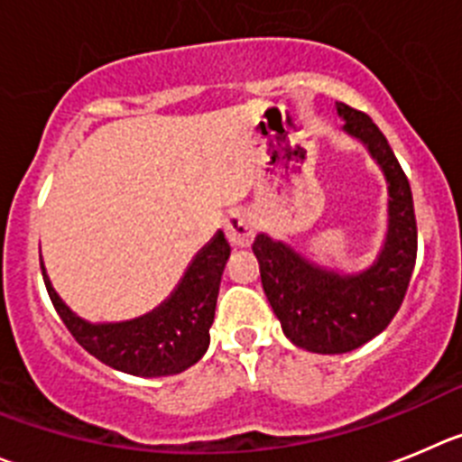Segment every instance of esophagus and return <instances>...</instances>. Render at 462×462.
<instances>
[{
  "label": "esophagus",
  "mask_w": 462,
  "mask_h": 462,
  "mask_svg": "<svg viewBox=\"0 0 462 462\" xmlns=\"http://www.w3.org/2000/svg\"><path fill=\"white\" fill-rule=\"evenodd\" d=\"M226 235L232 246L246 248L251 246L253 236H255V221L246 209H235L226 218Z\"/></svg>",
  "instance_id": "obj_1"
}]
</instances>
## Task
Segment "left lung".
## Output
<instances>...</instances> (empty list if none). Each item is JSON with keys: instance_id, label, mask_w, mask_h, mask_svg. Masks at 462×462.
<instances>
[{"instance_id": "8db88e82", "label": "left lung", "mask_w": 462, "mask_h": 462, "mask_svg": "<svg viewBox=\"0 0 462 462\" xmlns=\"http://www.w3.org/2000/svg\"><path fill=\"white\" fill-rule=\"evenodd\" d=\"M343 131L359 140L386 180V236L371 267L356 273L319 267L309 257L260 232L253 253L262 288L281 319L282 334L318 355H343L389 327L405 299L417 260V218L410 181L373 119L336 103Z\"/></svg>"}]
</instances>
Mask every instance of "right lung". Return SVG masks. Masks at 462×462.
Wrapping results in <instances>:
<instances>
[{
	"label": "right lung",
	"mask_w": 462,
	"mask_h": 462,
	"mask_svg": "<svg viewBox=\"0 0 462 462\" xmlns=\"http://www.w3.org/2000/svg\"><path fill=\"white\" fill-rule=\"evenodd\" d=\"M227 257L230 244L218 230L190 260L180 285L159 309L126 322H87L61 301L43 262L41 272L61 322L91 356L128 375L163 377L198 364L209 347V327Z\"/></svg>",
	"instance_id": "right-lung-1"
}]
</instances>
